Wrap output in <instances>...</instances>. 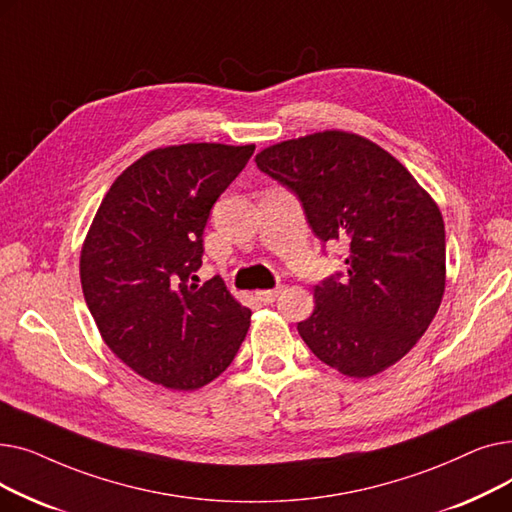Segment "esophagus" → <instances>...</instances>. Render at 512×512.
Returning a JSON list of instances; mask_svg holds the SVG:
<instances>
[{"mask_svg": "<svg viewBox=\"0 0 512 512\" xmlns=\"http://www.w3.org/2000/svg\"><path fill=\"white\" fill-rule=\"evenodd\" d=\"M282 290H284L282 286L272 288V290H259V292H257V299H259L261 303H265V305H270V303H274V301L280 297Z\"/></svg>", "mask_w": 512, "mask_h": 512, "instance_id": "esophagus-1", "label": "esophagus"}]
</instances>
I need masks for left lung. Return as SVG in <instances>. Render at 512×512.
<instances>
[{
  "label": "left lung",
  "instance_id": "1",
  "mask_svg": "<svg viewBox=\"0 0 512 512\" xmlns=\"http://www.w3.org/2000/svg\"><path fill=\"white\" fill-rule=\"evenodd\" d=\"M303 203L324 242L348 247L346 274L315 286L297 326L311 353L348 378L405 357L436 317L446 288L438 203L396 157L355 132L324 130L255 155Z\"/></svg>",
  "mask_w": 512,
  "mask_h": 512
}]
</instances>
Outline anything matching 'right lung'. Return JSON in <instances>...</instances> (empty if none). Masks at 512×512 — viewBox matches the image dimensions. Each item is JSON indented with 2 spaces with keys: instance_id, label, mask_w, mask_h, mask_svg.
<instances>
[{
  "instance_id": "add662e5",
  "label": "right lung",
  "mask_w": 512,
  "mask_h": 512,
  "mask_svg": "<svg viewBox=\"0 0 512 512\" xmlns=\"http://www.w3.org/2000/svg\"><path fill=\"white\" fill-rule=\"evenodd\" d=\"M255 145L159 147L105 193L80 251V284L110 351L141 378L191 392L236 357L251 324L215 276L197 284L209 211Z\"/></svg>"
}]
</instances>
